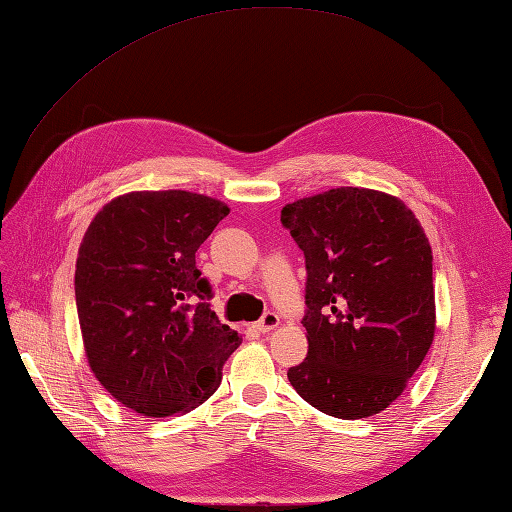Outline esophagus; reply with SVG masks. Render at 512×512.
I'll use <instances>...</instances> for the list:
<instances>
[{
  "label": "esophagus",
  "mask_w": 512,
  "mask_h": 512,
  "mask_svg": "<svg viewBox=\"0 0 512 512\" xmlns=\"http://www.w3.org/2000/svg\"><path fill=\"white\" fill-rule=\"evenodd\" d=\"M278 324H280V317H278L274 311H267V313L256 322V328H258L260 333H269V331H274V328H276Z\"/></svg>",
  "instance_id": "obj_1"
}]
</instances>
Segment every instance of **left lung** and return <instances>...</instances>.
<instances>
[{
	"instance_id": "8db88e82",
	"label": "left lung",
	"mask_w": 512,
	"mask_h": 512,
	"mask_svg": "<svg viewBox=\"0 0 512 512\" xmlns=\"http://www.w3.org/2000/svg\"><path fill=\"white\" fill-rule=\"evenodd\" d=\"M304 254L309 352L287 377L328 416L379 414L434 342L431 247L414 212L368 188H333L282 208Z\"/></svg>"
}]
</instances>
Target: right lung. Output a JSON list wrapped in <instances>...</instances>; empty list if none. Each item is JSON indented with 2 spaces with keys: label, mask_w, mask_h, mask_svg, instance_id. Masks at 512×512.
<instances>
[{
  "label": "right lung",
  "mask_w": 512,
  "mask_h": 512,
  "mask_svg": "<svg viewBox=\"0 0 512 512\" xmlns=\"http://www.w3.org/2000/svg\"><path fill=\"white\" fill-rule=\"evenodd\" d=\"M227 214L195 192L144 190L109 201L87 227L74 278L87 361L133 412L164 418L201 405L243 342L210 309L195 260Z\"/></svg>",
  "instance_id": "add662e5"
}]
</instances>
